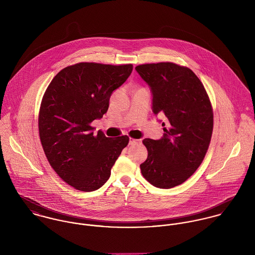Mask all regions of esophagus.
<instances>
[{
  "mask_svg": "<svg viewBox=\"0 0 255 255\" xmlns=\"http://www.w3.org/2000/svg\"><path fill=\"white\" fill-rule=\"evenodd\" d=\"M138 142V140L137 139H134V138H129V144L130 145H133V144H136Z\"/></svg>",
  "mask_w": 255,
  "mask_h": 255,
  "instance_id": "obj_1",
  "label": "esophagus"
}]
</instances>
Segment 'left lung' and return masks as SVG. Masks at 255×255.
<instances>
[{
    "instance_id": "left-lung-1",
    "label": "left lung",
    "mask_w": 255,
    "mask_h": 255,
    "mask_svg": "<svg viewBox=\"0 0 255 255\" xmlns=\"http://www.w3.org/2000/svg\"><path fill=\"white\" fill-rule=\"evenodd\" d=\"M135 70L151 88L154 114L165 116L169 125L161 139L142 140L148 156L141 174L156 187L172 188L192 176L206 155L213 131L212 105L200 79L186 67L163 62Z\"/></svg>"
}]
</instances>
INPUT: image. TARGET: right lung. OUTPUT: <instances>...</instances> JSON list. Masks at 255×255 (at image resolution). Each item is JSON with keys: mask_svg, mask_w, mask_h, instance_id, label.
I'll use <instances>...</instances> for the list:
<instances>
[{"mask_svg": "<svg viewBox=\"0 0 255 255\" xmlns=\"http://www.w3.org/2000/svg\"><path fill=\"white\" fill-rule=\"evenodd\" d=\"M132 65L78 63L57 73L39 110L40 141L48 162L73 188L93 191L109 180L128 136L94 135L90 126L109 108L112 92L130 75Z\"/></svg>", "mask_w": 255, "mask_h": 255, "instance_id": "1", "label": "right lung"}]
</instances>
